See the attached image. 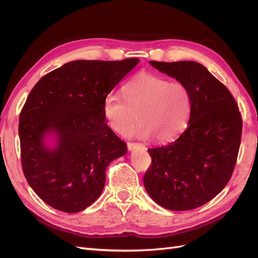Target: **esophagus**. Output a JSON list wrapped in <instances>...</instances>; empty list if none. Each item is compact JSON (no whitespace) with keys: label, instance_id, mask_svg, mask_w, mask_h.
Wrapping results in <instances>:
<instances>
[{"label":"esophagus","instance_id":"34e87169","mask_svg":"<svg viewBox=\"0 0 258 258\" xmlns=\"http://www.w3.org/2000/svg\"><path fill=\"white\" fill-rule=\"evenodd\" d=\"M128 146V150L129 151H134L136 148H141V150H145V146L141 143H132V142H128L127 143Z\"/></svg>","mask_w":258,"mask_h":258}]
</instances>
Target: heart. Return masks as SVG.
I'll use <instances>...</instances> for the list:
<instances>
[{"label":"heart","mask_w":258,"mask_h":258,"mask_svg":"<svg viewBox=\"0 0 258 258\" xmlns=\"http://www.w3.org/2000/svg\"><path fill=\"white\" fill-rule=\"evenodd\" d=\"M122 95L110 93L103 102L104 118L117 134L127 135L138 116L141 123L132 134L166 143L181 135L189 122L191 93L181 82L142 74L123 86Z\"/></svg>","instance_id":"b5f03b06"}]
</instances>
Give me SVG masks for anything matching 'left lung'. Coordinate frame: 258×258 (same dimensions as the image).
Listing matches in <instances>:
<instances>
[{"label":"left lung","instance_id":"8db88e82","mask_svg":"<svg viewBox=\"0 0 258 258\" xmlns=\"http://www.w3.org/2000/svg\"><path fill=\"white\" fill-rule=\"evenodd\" d=\"M150 63L188 87L192 110L181 136L148 150L152 165L144 174V187L165 209H196L220 194L232 175L242 134L238 104L227 87L198 62Z\"/></svg>","mask_w":258,"mask_h":258}]
</instances>
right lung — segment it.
I'll return each mask as SVG.
<instances>
[{
	"label": "right lung",
	"mask_w": 258,
	"mask_h": 258,
	"mask_svg": "<svg viewBox=\"0 0 258 258\" xmlns=\"http://www.w3.org/2000/svg\"><path fill=\"white\" fill-rule=\"evenodd\" d=\"M139 61H71L31 90L19 116L21 165L31 188L48 206L77 213L102 192L107 166L127 153L105 123L103 102ZM48 135L53 148L45 144Z\"/></svg>",
	"instance_id": "1"
}]
</instances>
